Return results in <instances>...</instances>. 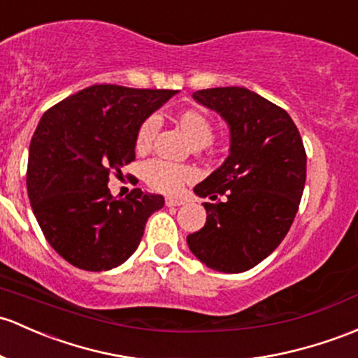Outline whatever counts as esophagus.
<instances>
[{
	"mask_svg": "<svg viewBox=\"0 0 358 358\" xmlns=\"http://www.w3.org/2000/svg\"><path fill=\"white\" fill-rule=\"evenodd\" d=\"M165 205H167L169 208H172V206L184 205V201H182V199H179V198H167V199H165Z\"/></svg>",
	"mask_w": 358,
	"mask_h": 358,
	"instance_id": "obj_1",
	"label": "esophagus"
}]
</instances>
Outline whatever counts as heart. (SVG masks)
I'll use <instances>...</instances> for the list:
<instances>
[{
    "label": "heart",
    "mask_w": 358,
    "mask_h": 358,
    "mask_svg": "<svg viewBox=\"0 0 358 358\" xmlns=\"http://www.w3.org/2000/svg\"><path fill=\"white\" fill-rule=\"evenodd\" d=\"M172 122L180 129V133L191 141L194 148L206 147L213 140V122L205 113L198 109H182L172 116ZM157 134V121L153 117L145 119L138 128L134 138V148L138 153H147L152 148L153 138ZM143 178L150 187L165 194H174L187 182L193 174L187 167L179 164L152 160L145 165Z\"/></svg>",
    "instance_id": "obj_1"
}]
</instances>
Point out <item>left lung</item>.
Wrapping results in <instances>:
<instances>
[{
	"label": "left lung",
	"instance_id": "8db88e82",
	"mask_svg": "<svg viewBox=\"0 0 358 358\" xmlns=\"http://www.w3.org/2000/svg\"><path fill=\"white\" fill-rule=\"evenodd\" d=\"M193 99L222 116L230 131L229 157L194 194L206 224L187 236L191 252L215 271L255 268L285 239L306 184V150L287 110L244 87L198 90Z\"/></svg>",
	"mask_w": 358,
	"mask_h": 358
}]
</instances>
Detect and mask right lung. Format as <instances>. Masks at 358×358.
<instances>
[{
	"label": "right lung",
	"instance_id": "obj_1",
	"mask_svg": "<svg viewBox=\"0 0 358 358\" xmlns=\"http://www.w3.org/2000/svg\"><path fill=\"white\" fill-rule=\"evenodd\" d=\"M178 90L92 85L42 116L29 148L27 191L51 248L73 266L107 271L140 245L160 194L113 198L109 174L134 160L138 128Z\"/></svg>",
	"mask_w": 358,
	"mask_h": 358
}]
</instances>
